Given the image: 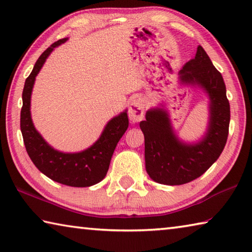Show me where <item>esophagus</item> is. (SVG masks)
Segmentation results:
<instances>
[{
	"mask_svg": "<svg viewBox=\"0 0 252 252\" xmlns=\"http://www.w3.org/2000/svg\"><path fill=\"white\" fill-rule=\"evenodd\" d=\"M129 118L132 123L140 122L144 118V103L141 99H135L131 102Z\"/></svg>",
	"mask_w": 252,
	"mask_h": 252,
	"instance_id": "obj_1",
	"label": "esophagus"
}]
</instances>
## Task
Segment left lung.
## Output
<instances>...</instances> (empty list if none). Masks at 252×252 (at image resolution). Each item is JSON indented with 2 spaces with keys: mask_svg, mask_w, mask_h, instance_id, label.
I'll list each match as a JSON object with an SVG mask.
<instances>
[{
  "mask_svg": "<svg viewBox=\"0 0 252 252\" xmlns=\"http://www.w3.org/2000/svg\"><path fill=\"white\" fill-rule=\"evenodd\" d=\"M181 84L199 88L209 97L207 131L197 142H185L174 132L164 105L147 111L140 122L144 134L147 172L161 185H185L207 171L223 151L229 133L230 104L222 75L201 45L179 72Z\"/></svg>",
  "mask_w": 252,
  "mask_h": 252,
  "instance_id": "left-lung-1",
  "label": "left lung"
}]
</instances>
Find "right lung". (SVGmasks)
Wrapping results in <instances>:
<instances>
[{"instance_id": "right-lung-1", "label": "right lung", "mask_w": 252, "mask_h": 252, "mask_svg": "<svg viewBox=\"0 0 252 252\" xmlns=\"http://www.w3.org/2000/svg\"><path fill=\"white\" fill-rule=\"evenodd\" d=\"M66 40L67 37L59 40L46 49L25 80L21 110V132L30 159L51 180L70 187H91L103 180L106 176L114 149L129 126V119L127 111L125 110L106 123L100 138L90 148L74 153L55 150L39 133L31 118V94L35 76L54 48Z\"/></svg>"}]
</instances>
